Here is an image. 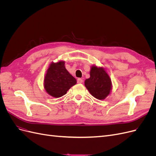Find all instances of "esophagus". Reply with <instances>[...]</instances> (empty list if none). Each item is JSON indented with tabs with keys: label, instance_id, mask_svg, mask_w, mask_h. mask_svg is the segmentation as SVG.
<instances>
[{
	"label": "esophagus",
	"instance_id": "34e87169",
	"mask_svg": "<svg viewBox=\"0 0 156 156\" xmlns=\"http://www.w3.org/2000/svg\"><path fill=\"white\" fill-rule=\"evenodd\" d=\"M83 82V79H81V78H79V79H77V83H79V84H81V83H82Z\"/></svg>",
	"mask_w": 156,
	"mask_h": 156
}]
</instances>
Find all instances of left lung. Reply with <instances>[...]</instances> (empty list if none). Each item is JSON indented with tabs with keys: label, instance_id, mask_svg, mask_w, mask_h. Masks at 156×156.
<instances>
[{
	"label": "left lung",
	"instance_id": "obj_1",
	"mask_svg": "<svg viewBox=\"0 0 156 156\" xmlns=\"http://www.w3.org/2000/svg\"><path fill=\"white\" fill-rule=\"evenodd\" d=\"M90 75V78L84 81V85L92 96L100 100H104L112 89L110 77L104 68L96 66L91 67Z\"/></svg>",
	"mask_w": 156,
	"mask_h": 156
}]
</instances>
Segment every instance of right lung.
<instances>
[{
  "instance_id": "right-lung-1",
  "label": "right lung",
  "mask_w": 156,
  "mask_h": 156,
  "mask_svg": "<svg viewBox=\"0 0 156 156\" xmlns=\"http://www.w3.org/2000/svg\"><path fill=\"white\" fill-rule=\"evenodd\" d=\"M64 61L51 62L44 79V88L50 96L60 98L77 83V81L65 68Z\"/></svg>"
}]
</instances>
